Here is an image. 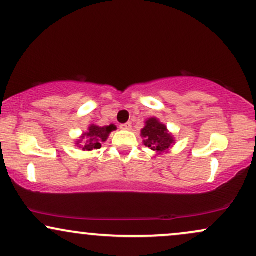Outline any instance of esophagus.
Instances as JSON below:
<instances>
[{
  "label": "esophagus",
  "instance_id": "esophagus-1",
  "mask_svg": "<svg viewBox=\"0 0 256 256\" xmlns=\"http://www.w3.org/2000/svg\"><path fill=\"white\" fill-rule=\"evenodd\" d=\"M120 128H122V130H131V128H132L131 122H126V124H122V125H120Z\"/></svg>",
  "mask_w": 256,
  "mask_h": 256
}]
</instances>
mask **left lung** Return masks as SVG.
I'll return each mask as SVG.
<instances>
[{
    "label": "left lung",
    "mask_w": 256,
    "mask_h": 256,
    "mask_svg": "<svg viewBox=\"0 0 256 256\" xmlns=\"http://www.w3.org/2000/svg\"><path fill=\"white\" fill-rule=\"evenodd\" d=\"M140 136L143 137L144 146L158 154L166 152L174 144V138L167 130L166 125L156 118L146 120V126L140 131Z\"/></svg>",
    "instance_id": "8db88e82"
}]
</instances>
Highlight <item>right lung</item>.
Here are the masks:
<instances>
[{
	"mask_svg": "<svg viewBox=\"0 0 256 256\" xmlns=\"http://www.w3.org/2000/svg\"><path fill=\"white\" fill-rule=\"evenodd\" d=\"M116 130V128L114 125L110 126H104V128H100L96 125H90L88 128V132L83 134V136L80 137V140H77V144L79 148H82L83 150H95V149L101 148V144L107 140L108 136L112 131Z\"/></svg>",
	"mask_w": 256,
	"mask_h": 256,
	"instance_id": "add662e5",
	"label": "right lung"
}]
</instances>
